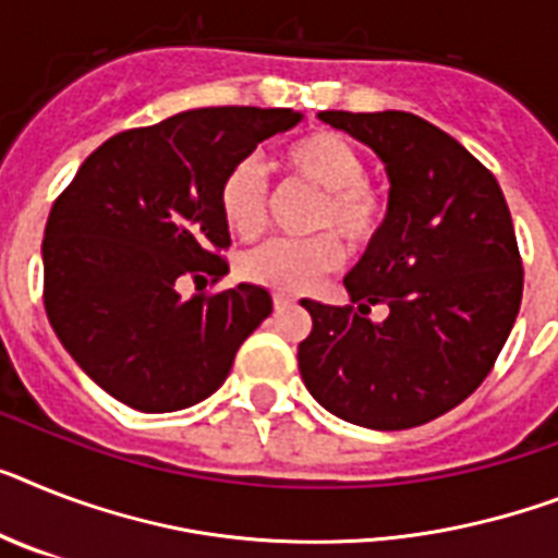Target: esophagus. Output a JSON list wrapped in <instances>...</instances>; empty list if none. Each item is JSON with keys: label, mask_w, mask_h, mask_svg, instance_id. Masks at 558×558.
<instances>
[{"label": "esophagus", "mask_w": 558, "mask_h": 558, "mask_svg": "<svg viewBox=\"0 0 558 558\" xmlns=\"http://www.w3.org/2000/svg\"><path fill=\"white\" fill-rule=\"evenodd\" d=\"M293 302H296V299L288 296V293H279V290H276V293H274V307H276V311H282V307H290V305H293Z\"/></svg>", "instance_id": "obj_1"}]
</instances>
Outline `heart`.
<instances>
[{"label":"heart","instance_id":"obj_1","mask_svg":"<svg viewBox=\"0 0 558 558\" xmlns=\"http://www.w3.org/2000/svg\"><path fill=\"white\" fill-rule=\"evenodd\" d=\"M279 168L296 182L322 191L311 228L328 230L313 239H276L239 262L247 282L279 293H299L342 262V247L330 232L351 247L367 245L381 228L388 202L365 179V156L339 133L311 131L279 150ZM219 210L233 236L253 242L268 228V182L256 162L242 159L225 173L219 185Z\"/></svg>","mask_w":558,"mask_h":558}]
</instances>
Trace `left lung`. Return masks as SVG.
Listing matches in <instances>:
<instances>
[{
	"label": "left lung",
	"instance_id": "1",
	"mask_svg": "<svg viewBox=\"0 0 558 558\" xmlns=\"http://www.w3.org/2000/svg\"><path fill=\"white\" fill-rule=\"evenodd\" d=\"M365 142L390 179L388 216L344 276L351 305L302 299L313 330L299 373L333 416L404 430L453 411L485 381L522 305L524 270L499 182L436 124L404 110H322ZM385 304L389 316L369 319Z\"/></svg>",
	"mask_w": 558,
	"mask_h": 558
}]
</instances>
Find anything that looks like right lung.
Returning a JSON list of instances; mask_svg holds the SVG:
<instances>
[{"mask_svg":"<svg viewBox=\"0 0 558 558\" xmlns=\"http://www.w3.org/2000/svg\"><path fill=\"white\" fill-rule=\"evenodd\" d=\"M302 119L290 108H199L110 136L45 225V311L90 379L142 413L202 402L274 311L259 284L182 299V276L219 282L230 247L225 173Z\"/></svg>","mask_w":558,"mask_h":558,"instance_id":"add662e5","label":"right lung"}]
</instances>
